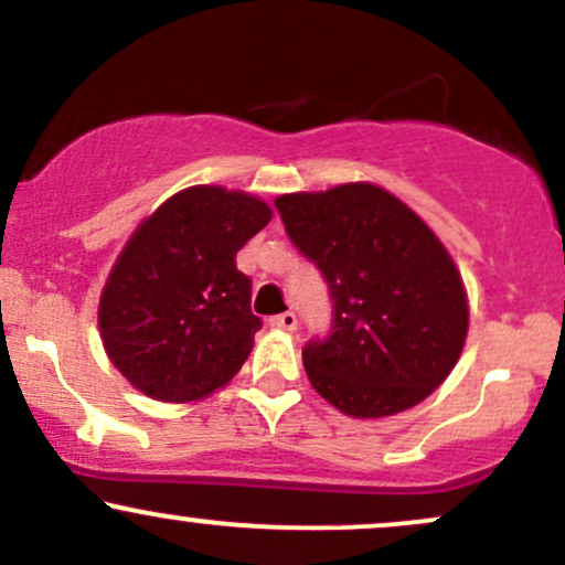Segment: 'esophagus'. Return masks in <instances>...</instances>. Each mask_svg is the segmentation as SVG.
<instances>
[{"instance_id":"1","label":"esophagus","mask_w":565,"mask_h":565,"mask_svg":"<svg viewBox=\"0 0 565 565\" xmlns=\"http://www.w3.org/2000/svg\"><path fill=\"white\" fill-rule=\"evenodd\" d=\"M270 327H276V329H284V332H295L297 329V316L295 313H278V316H274V319H270Z\"/></svg>"}]
</instances>
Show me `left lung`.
<instances>
[{"mask_svg": "<svg viewBox=\"0 0 565 565\" xmlns=\"http://www.w3.org/2000/svg\"><path fill=\"white\" fill-rule=\"evenodd\" d=\"M276 206L332 289V332L302 350L313 391L348 417L382 419L444 385L468 340L470 305L436 231L364 180L284 193Z\"/></svg>", "mask_w": 565, "mask_h": 565, "instance_id": "8db88e82", "label": "left lung"}]
</instances>
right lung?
Returning a JSON list of instances; mask_svg holds the SVG:
<instances>
[{
    "instance_id": "obj_1",
    "label": "right lung",
    "mask_w": 565,
    "mask_h": 565,
    "mask_svg": "<svg viewBox=\"0 0 565 565\" xmlns=\"http://www.w3.org/2000/svg\"><path fill=\"white\" fill-rule=\"evenodd\" d=\"M270 217L255 193L191 185L132 231L103 284L97 327L135 391L191 404L236 377L260 329L236 252Z\"/></svg>"
}]
</instances>
